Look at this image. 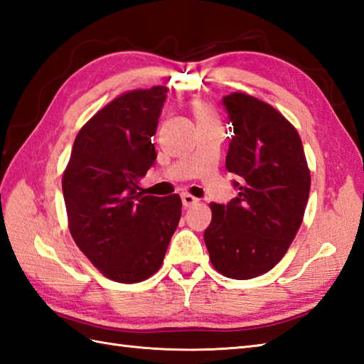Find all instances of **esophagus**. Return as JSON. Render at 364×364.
Returning a JSON list of instances; mask_svg holds the SVG:
<instances>
[{"mask_svg":"<svg viewBox=\"0 0 364 364\" xmlns=\"http://www.w3.org/2000/svg\"><path fill=\"white\" fill-rule=\"evenodd\" d=\"M181 202L184 205V208H191V206H194V205L198 203V198H196L194 196H191V194H183Z\"/></svg>","mask_w":364,"mask_h":364,"instance_id":"obj_1","label":"esophagus"}]
</instances>
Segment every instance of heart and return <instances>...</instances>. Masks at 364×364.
I'll return each mask as SVG.
<instances>
[{"instance_id":"1","label":"heart","mask_w":364,"mask_h":364,"mask_svg":"<svg viewBox=\"0 0 364 364\" xmlns=\"http://www.w3.org/2000/svg\"><path fill=\"white\" fill-rule=\"evenodd\" d=\"M192 112H194V117L197 120V127L218 125L219 123L218 115H215L213 107L202 102V100H197V102L192 103Z\"/></svg>"}]
</instances>
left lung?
I'll list each match as a JSON object with an SVG mask.
<instances>
[{
  "label": "left lung",
  "mask_w": 364,
  "mask_h": 364,
  "mask_svg": "<svg viewBox=\"0 0 364 364\" xmlns=\"http://www.w3.org/2000/svg\"><path fill=\"white\" fill-rule=\"evenodd\" d=\"M222 103L235 133L225 167L241 180L233 181L239 194L228 205H210L203 237L218 272L249 280L288 252L304 220L311 176L297 129L275 107L242 92Z\"/></svg>",
  "instance_id": "obj_1"
}]
</instances>
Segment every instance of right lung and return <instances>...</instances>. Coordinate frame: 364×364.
I'll list each match as a JSON object with an SVG mask.
<instances>
[{
    "mask_svg": "<svg viewBox=\"0 0 364 364\" xmlns=\"http://www.w3.org/2000/svg\"><path fill=\"white\" fill-rule=\"evenodd\" d=\"M167 90H129L107 103L80 129L63 175L76 245L119 283H139L156 272L181 218L180 196H145L139 188L156 159L151 137Z\"/></svg>",
    "mask_w": 364,
    "mask_h": 364,
    "instance_id": "obj_1",
    "label": "right lung"
}]
</instances>
